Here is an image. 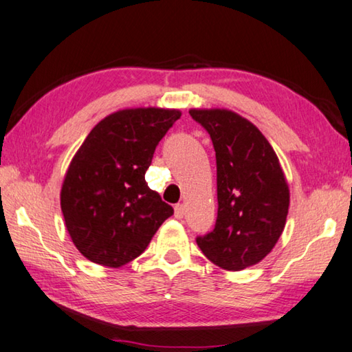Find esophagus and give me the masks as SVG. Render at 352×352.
<instances>
[{
    "label": "esophagus",
    "mask_w": 352,
    "mask_h": 352,
    "mask_svg": "<svg viewBox=\"0 0 352 352\" xmlns=\"http://www.w3.org/2000/svg\"><path fill=\"white\" fill-rule=\"evenodd\" d=\"M174 214H175V219H183V215H184V206H183V204H175Z\"/></svg>",
    "instance_id": "obj_1"
}]
</instances>
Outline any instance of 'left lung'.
Listing matches in <instances>:
<instances>
[{"label":"left lung","mask_w":352,"mask_h":352,"mask_svg":"<svg viewBox=\"0 0 352 352\" xmlns=\"http://www.w3.org/2000/svg\"><path fill=\"white\" fill-rule=\"evenodd\" d=\"M208 131L217 158L215 228L197 245L214 265L241 271L257 265L282 235L289 186L278 157L251 121L228 109H190Z\"/></svg>","instance_id":"left-lung-1"}]
</instances>
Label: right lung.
Wrapping results in <instances>:
<instances>
[{"instance_id":"obj_1","label":"right lung","mask_w":352,"mask_h":352,"mask_svg":"<svg viewBox=\"0 0 352 352\" xmlns=\"http://www.w3.org/2000/svg\"><path fill=\"white\" fill-rule=\"evenodd\" d=\"M178 109L135 107L107 115L89 132L61 186V210L76 249L87 260L120 267L144 252L174 214L144 180Z\"/></svg>"}]
</instances>
